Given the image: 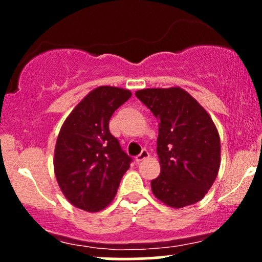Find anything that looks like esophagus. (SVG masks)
Wrapping results in <instances>:
<instances>
[{
  "mask_svg": "<svg viewBox=\"0 0 262 262\" xmlns=\"http://www.w3.org/2000/svg\"><path fill=\"white\" fill-rule=\"evenodd\" d=\"M149 156H150V154H149V151H148V150H145V149H144L143 151H141L140 154L138 155L137 158H135V161H137L138 164H139V162H141V161H143V160H145V159H148Z\"/></svg>",
  "mask_w": 262,
  "mask_h": 262,
  "instance_id": "1",
  "label": "esophagus"
}]
</instances>
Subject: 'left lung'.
I'll return each mask as SVG.
<instances>
[{
  "label": "left lung",
  "mask_w": 262,
  "mask_h": 262,
  "mask_svg": "<svg viewBox=\"0 0 262 262\" xmlns=\"http://www.w3.org/2000/svg\"><path fill=\"white\" fill-rule=\"evenodd\" d=\"M137 97L159 121L160 175L151 181L154 196L182 208L206 196L221 166V139L210 116L181 87L144 89Z\"/></svg>",
  "instance_id": "left-lung-1"
}]
</instances>
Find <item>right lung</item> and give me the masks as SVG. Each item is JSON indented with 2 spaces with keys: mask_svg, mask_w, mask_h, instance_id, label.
<instances>
[{
  "mask_svg": "<svg viewBox=\"0 0 262 262\" xmlns=\"http://www.w3.org/2000/svg\"><path fill=\"white\" fill-rule=\"evenodd\" d=\"M132 97L129 90L100 86L89 92L62 123L54 172L62 194L73 206L100 212L113 201L132 158L110 133L114 111Z\"/></svg>",
  "mask_w": 262,
  "mask_h": 262,
  "instance_id": "1",
  "label": "right lung"
}]
</instances>
